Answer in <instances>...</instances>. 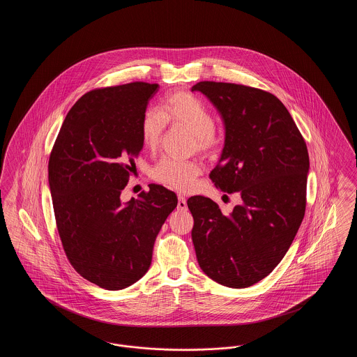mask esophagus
Returning <instances> with one entry per match:
<instances>
[{"instance_id": "esophagus-1", "label": "esophagus", "mask_w": 357, "mask_h": 357, "mask_svg": "<svg viewBox=\"0 0 357 357\" xmlns=\"http://www.w3.org/2000/svg\"><path fill=\"white\" fill-rule=\"evenodd\" d=\"M178 208L179 210H186L187 208V202H186V198L183 197V195H178Z\"/></svg>"}]
</instances>
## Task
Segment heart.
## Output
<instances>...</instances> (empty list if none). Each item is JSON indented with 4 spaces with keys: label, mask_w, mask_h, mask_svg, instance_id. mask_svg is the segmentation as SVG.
Listing matches in <instances>:
<instances>
[{
    "label": "heart",
    "mask_w": 357,
    "mask_h": 357,
    "mask_svg": "<svg viewBox=\"0 0 357 357\" xmlns=\"http://www.w3.org/2000/svg\"><path fill=\"white\" fill-rule=\"evenodd\" d=\"M166 123L191 131V147L199 153H215L223 144L221 131L214 126L215 120L208 107L191 92L175 91L166 96L160 111H146L140 120V136L149 151H156L166 131ZM202 166L197 159L162 158L153 166V179L178 191H188L195 186Z\"/></svg>",
    "instance_id": "heart-1"
}]
</instances>
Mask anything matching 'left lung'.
I'll return each instance as SVG.
<instances>
[{"label": "left lung", "instance_id": "8db88e82", "mask_svg": "<svg viewBox=\"0 0 357 357\" xmlns=\"http://www.w3.org/2000/svg\"><path fill=\"white\" fill-rule=\"evenodd\" d=\"M192 91L217 107L226 130L221 159L210 179L242 198L230 214L210 198H188L195 253L211 280L248 288L280 264L305 215V140L271 92L217 82H199Z\"/></svg>", "mask_w": 357, "mask_h": 357}]
</instances>
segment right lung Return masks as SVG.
Returning <instances> with one entry per match:
<instances>
[{
	"label": "right lung",
	"mask_w": 357,
	"mask_h": 357,
	"mask_svg": "<svg viewBox=\"0 0 357 357\" xmlns=\"http://www.w3.org/2000/svg\"><path fill=\"white\" fill-rule=\"evenodd\" d=\"M158 89L135 82L86 92L69 109L50 156L53 211L69 264L108 290L146 274L155 238L178 204L175 192L155 183L139 199L120 201L143 149L140 120Z\"/></svg>",
	"instance_id": "obj_1"
}]
</instances>
